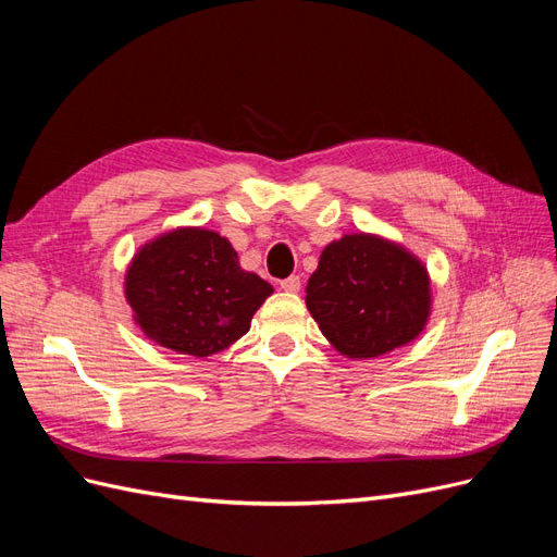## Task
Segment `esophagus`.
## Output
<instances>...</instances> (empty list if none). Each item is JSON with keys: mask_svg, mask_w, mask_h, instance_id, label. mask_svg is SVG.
I'll return each instance as SVG.
<instances>
[{"mask_svg": "<svg viewBox=\"0 0 557 557\" xmlns=\"http://www.w3.org/2000/svg\"><path fill=\"white\" fill-rule=\"evenodd\" d=\"M299 287H301L299 276H287L281 281V290H285V293H299Z\"/></svg>", "mask_w": 557, "mask_h": 557, "instance_id": "esophagus-1", "label": "esophagus"}]
</instances>
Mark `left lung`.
Returning <instances> with one entry per match:
<instances>
[{
	"instance_id": "obj_1",
	"label": "left lung",
	"mask_w": 557,
	"mask_h": 557,
	"mask_svg": "<svg viewBox=\"0 0 557 557\" xmlns=\"http://www.w3.org/2000/svg\"><path fill=\"white\" fill-rule=\"evenodd\" d=\"M306 306L338 352L369 359L424 330L429 276L424 264L396 244L345 235L322 251L306 285Z\"/></svg>"
}]
</instances>
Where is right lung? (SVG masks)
<instances>
[{
  "mask_svg": "<svg viewBox=\"0 0 557 557\" xmlns=\"http://www.w3.org/2000/svg\"><path fill=\"white\" fill-rule=\"evenodd\" d=\"M274 287L244 272L227 239L200 227L168 233L133 258L126 299L147 338L207 357L244 336Z\"/></svg>",
  "mask_w": 557,
  "mask_h": 557,
  "instance_id": "1",
  "label": "right lung"
}]
</instances>
